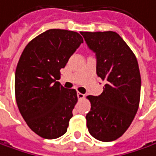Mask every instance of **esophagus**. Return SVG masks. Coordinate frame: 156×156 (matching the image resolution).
Instances as JSON below:
<instances>
[{"label":"esophagus","instance_id":"esophagus-1","mask_svg":"<svg viewBox=\"0 0 156 156\" xmlns=\"http://www.w3.org/2000/svg\"><path fill=\"white\" fill-rule=\"evenodd\" d=\"M77 96H78V98L79 100H81V99H83V98L84 97V95L82 94V93H80V92H78V93H77Z\"/></svg>","mask_w":156,"mask_h":156}]
</instances>
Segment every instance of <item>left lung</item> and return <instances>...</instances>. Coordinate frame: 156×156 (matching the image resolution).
I'll use <instances>...</instances> for the list:
<instances>
[{
    "label": "left lung",
    "mask_w": 156,
    "mask_h": 156,
    "mask_svg": "<svg viewBox=\"0 0 156 156\" xmlns=\"http://www.w3.org/2000/svg\"><path fill=\"white\" fill-rule=\"evenodd\" d=\"M96 54V74L105 83L98 96H88L91 108L86 114L90 134L101 142L120 137L136 115L141 92V76L135 55L114 31L81 32Z\"/></svg>",
    "instance_id": "8db88e82"
}]
</instances>
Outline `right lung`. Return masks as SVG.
Returning a JSON list of instances; mask_svg holds the SVG:
<instances>
[{"label": "right lung", "instance_id": "1", "mask_svg": "<svg viewBox=\"0 0 156 156\" xmlns=\"http://www.w3.org/2000/svg\"><path fill=\"white\" fill-rule=\"evenodd\" d=\"M83 42L78 32L48 30L31 40L20 56L15 72L17 105L28 126L43 138H58L67 131L77 92L56 80Z\"/></svg>", "mask_w": 156, "mask_h": 156}]
</instances>
